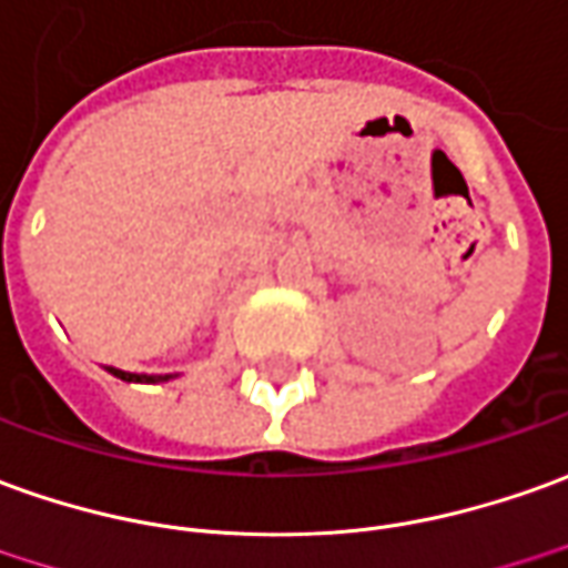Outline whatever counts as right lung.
Masks as SVG:
<instances>
[{"label": "right lung", "instance_id": "add662e5", "mask_svg": "<svg viewBox=\"0 0 568 568\" xmlns=\"http://www.w3.org/2000/svg\"><path fill=\"white\" fill-rule=\"evenodd\" d=\"M113 377H120V381L129 383H163L172 381V374H129V371H120V367H108Z\"/></svg>", "mask_w": 568, "mask_h": 568}]
</instances>
